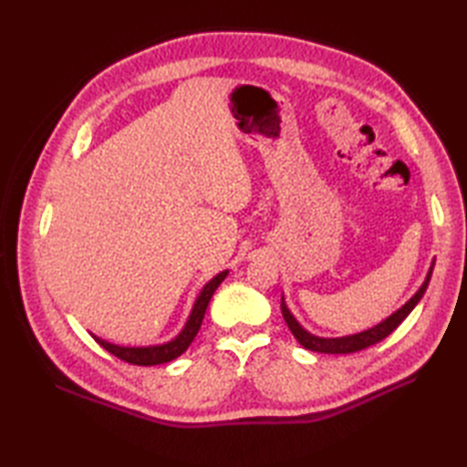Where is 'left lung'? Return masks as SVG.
<instances>
[{
    "label": "left lung",
    "mask_w": 467,
    "mask_h": 467,
    "mask_svg": "<svg viewBox=\"0 0 467 467\" xmlns=\"http://www.w3.org/2000/svg\"><path fill=\"white\" fill-rule=\"evenodd\" d=\"M431 273H433V263H431V266H430L428 276H425L423 285L420 286V291L415 293V295L411 296V299L401 306V309H398L393 315L387 317V319L381 321L379 325L371 327V329L361 331V333H355V335L335 337V339H325V337L311 335L309 331L303 329V327L299 325V321L295 319L293 313L289 311V306H286V303H285V296L281 299V311H283V317H285V323L289 325L291 333L295 335V339L299 341V343L305 347V349L317 351V353H333V355H339V353H355V351L367 349V347H371V345H375V343L383 341L387 335H391L395 329H398V327L401 325V321L405 319V317H408V315L413 311V306L421 301V296H423L425 289H428V285H430Z\"/></svg>",
    "instance_id": "1"
}]
</instances>
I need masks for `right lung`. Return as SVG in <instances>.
Segmentation results:
<instances>
[{
  "mask_svg": "<svg viewBox=\"0 0 467 467\" xmlns=\"http://www.w3.org/2000/svg\"><path fill=\"white\" fill-rule=\"evenodd\" d=\"M226 275H228V271L218 273L202 286L201 295L196 296L194 306L191 311V317H188V321L184 325V329L178 333L172 341L162 343V345H148V347H122V345L108 343L96 335H92V337L98 343H100V347H104L108 353L116 355L118 359H122L126 363L148 367V365H162V363L172 361V359H176V357H181L188 349V345L194 341V337L202 325L206 306H208V303H211L214 291L218 289V285L226 279Z\"/></svg>",
  "mask_w": 467,
  "mask_h": 467,
  "instance_id": "1",
  "label": "right lung"
}]
</instances>
